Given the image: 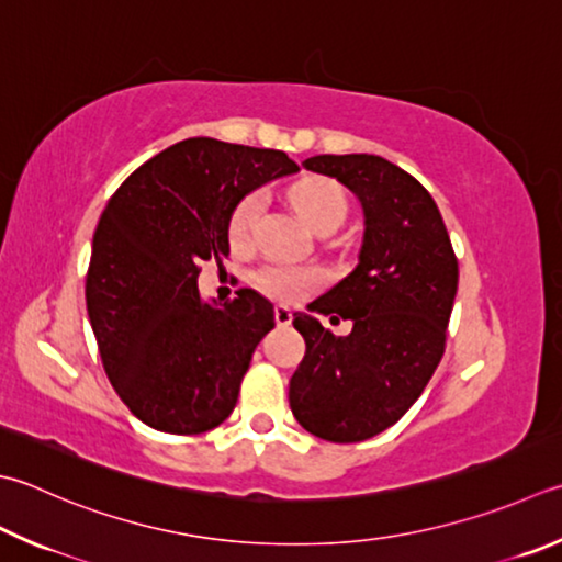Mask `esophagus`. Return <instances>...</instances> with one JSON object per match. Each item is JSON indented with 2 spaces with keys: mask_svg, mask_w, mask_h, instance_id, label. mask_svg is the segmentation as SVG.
Returning a JSON list of instances; mask_svg holds the SVG:
<instances>
[{
  "mask_svg": "<svg viewBox=\"0 0 562 562\" xmlns=\"http://www.w3.org/2000/svg\"><path fill=\"white\" fill-rule=\"evenodd\" d=\"M273 317H277L279 327H289L293 321V313L291 308H285V305H277V308H273Z\"/></svg>",
  "mask_w": 562,
  "mask_h": 562,
  "instance_id": "esophagus-1",
  "label": "esophagus"
}]
</instances>
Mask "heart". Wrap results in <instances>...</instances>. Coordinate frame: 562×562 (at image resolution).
I'll return each mask as SVG.
<instances>
[{
  "mask_svg": "<svg viewBox=\"0 0 562 562\" xmlns=\"http://www.w3.org/2000/svg\"><path fill=\"white\" fill-rule=\"evenodd\" d=\"M291 203L295 213L303 217V222L315 232L335 229L345 220L347 200L342 188L330 178L308 176L301 178L299 183L291 186ZM263 200L267 195L261 190H254L241 203L237 205L229 220V239L237 247H245L254 237L259 215L263 210ZM257 283L263 293L273 295L279 301H295L313 291L321 283V271L308 267H285V263H267L257 273Z\"/></svg>",
  "mask_w": 562,
  "mask_h": 562,
  "instance_id": "b5f03b06",
  "label": "heart"
}]
</instances>
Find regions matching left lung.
<instances>
[{
    "label": "left lung",
    "instance_id": "8db88e82",
    "mask_svg": "<svg viewBox=\"0 0 562 562\" xmlns=\"http://www.w3.org/2000/svg\"><path fill=\"white\" fill-rule=\"evenodd\" d=\"M303 166L357 195L364 235L355 271L311 308L352 321L335 337L293 313L305 357L289 386L295 420L330 442H359L416 404L446 352L458 259L436 200L404 168L374 154L313 156Z\"/></svg>",
    "mask_w": 562,
    "mask_h": 562
}]
</instances>
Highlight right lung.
Returning a JSON list of instances; mask_svg holds the SVG:
<instances>
[{
    "mask_svg": "<svg viewBox=\"0 0 562 562\" xmlns=\"http://www.w3.org/2000/svg\"><path fill=\"white\" fill-rule=\"evenodd\" d=\"M299 171L289 156L193 136L156 154L110 198L92 237L85 301L112 386L146 426L176 436L235 411L273 305L251 289L200 299L198 263L229 254L239 200Z\"/></svg>",
    "mask_w": 562,
    "mask_h": 562,
    "instance_id": "obj_1",
    "label": "right lung"
}]
</instances>
